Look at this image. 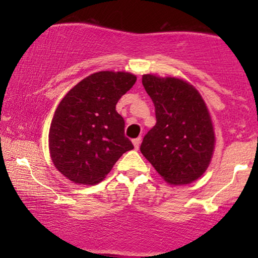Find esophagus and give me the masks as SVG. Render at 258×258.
I'll return each instance as SVG.
<instances>
[{"instance_id":"1","label":"esophagus","mask_w":258,"mask_h":258,"mask_svg":"<svg viewBox=\"0 0 258 258\" xmlns=\"http://www.w3.org/2000/svg\"><path fill=\"white\" fill-rule=\"evenodd\" d=\"M141 141H142V138L141 137H138V138H136V139H133V146H135V149H138L139 148V146H141Z\"/></svg>"}]
</instances>
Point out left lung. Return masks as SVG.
Instances as JSON below:
<instances>
[{
	"instance_id": "left-lung-1",
	"label": "left lung",
	"mask_w": 258,
	"mask_h": 258,
	"mask_svg": "<svg viewBox=\"0 0 258 258\" xmlns=\"http://www.w3.org/2000/svg\"><path fill=\"white\" fill-rule=\"evenodd\" d=\"M142 84L155 106L156 123L144 136L141 152L167 183L189 184L206 171L215 132L205 102L188 82L143 75Z\"/></svg>"
}]
</instances>
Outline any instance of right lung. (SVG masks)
Returning a JSON list of instances; mask_svg holds the SVG:
<instances>
[{
  "label": "right lung",
  "mask_w": 258,
  "mask_h": 258,
  "mask_svg": "<svg viewBox=\"0 0 258 258\" xmlns=\"http://www.w3.org/2000/svg\"><path fill=\"white\" fill-rule=\"evenodd\" d=\"M136 80L130 73H94L59 103L49 127V153L68 179L78 184L99 183L121 155L133 149L116 103Z\"/></svg>",
  "instance_id": "1"
}]
</instances>
